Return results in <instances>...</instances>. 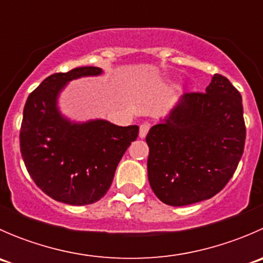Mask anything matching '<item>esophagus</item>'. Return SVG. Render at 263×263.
<instances>
[{"label":"esophagus","instance_id":"1","mask_svg":"<svg viewBox=\"0 0 263 263\" xmlns=\"http://www.w3.org/2000/svg\"><path fill=\"white\" fill-rule=\"evenodd\" d=\"M148 128H150V124L148 123H142L141 126H140V132H139L140 139H145V137H146Z\"/></svg>","mask_w":263,"mask_h":263}]
</instances>
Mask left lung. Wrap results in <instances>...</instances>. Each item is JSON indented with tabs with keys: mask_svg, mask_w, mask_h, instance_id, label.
<instances>
[{
	"mask_svg": "<svg viewBox=\"0 0 263 263\" xmlns=\"http://www.w3.org/2000/svg\"><path fill=\"white\" fill-rule=\"evenodd\" d=\"M242 97L215 73L206 92H185L146 136L147 176L161 202L185 206L219 193L243 155Z\"/></svg>",
	"mask_w": 263,
	"mask_h": 263,
	"instance_id": "8db88e82",
	"label": "left lung"
}]
</instances>
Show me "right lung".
Returning a JSON list of instances; mask_svg holds the SVG:
<instances>
[{
    "mask_svg": "<svg viewBox=\"0 0 263 263\" xmlns=\"http://www.w3.org/2000/svg\"><path fill=\"white\" fill-rule=\"evenodd\" d=\"M102 72L87 66L53 73L29 95L24 107L20 151L26 171L46 195L68 205L99 201L139 135V126L121 127L104 119L78 123L58 110V95L67 82Z\"/></svg>",
    "mask_w": 263,
    "mask_h": 263,
    "instance_id": "add662e5",
    "label": "right lung"
}]
</instances>
